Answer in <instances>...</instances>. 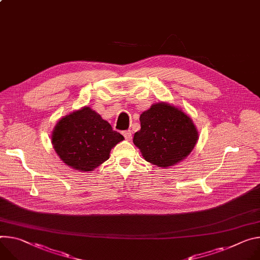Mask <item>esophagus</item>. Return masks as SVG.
Instances as JSON below:
<instances>
[{
  "mask_svg": "<svg viewBox=\"0 0 260 260\" xmlns=\"http://www.w3.org/2000/svg\"><path fill=\"white\" fill-rule=\"evenodd\" d=\"M122 135L124 136L125 140H127V141L132 139V132H131V131H124V132L122 133Z\"/></svg>",
  "mask_w": 260,
  "mask_h": 260,
  "instance_id": "34e87169",
  "label": "esophagus"
}]
</instances>
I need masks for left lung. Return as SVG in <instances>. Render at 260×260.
Wrapping results in <instances>:
<instances>
[{"mask_svg": "<svg viewBox=\"0 0 260 260\" xmlns=\"http://www.w3.org/2000/svg\"><path fill=\"white\" fill-rule=\"evenodd\" d=\"M141 129L134 144L145 160L167 168L185 158L194 149L198 132L192 119L167 103L154 104L140 116Z\"/></svg>", "mask_w": 260, "mask_h": 260, "instance_id": "1", "label": "left lung"}]
</instances>
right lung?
<instances>
[{
	"label": "right lung",
	"mask_w": 260,
	"mask_h": 260,
	"mask_svg": "<svg viewBox=\"0 0 260 260\" xmlns=\"http://www.w3.org/2000/svg\"><path fill=\"white\" fill-rule=\"evenodd\" d=\"M123 139L99 113L84 107L59 120L52 144L68 167L88 172L106 161L111 149Z\"/></svg>",
	"instance_id": "1"
}]
</instances>
